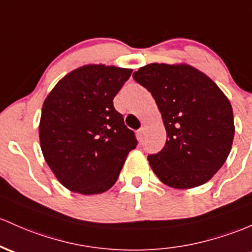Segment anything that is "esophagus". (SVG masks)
<instances>
[{
	"instance_id": "34e87169",
	"label": "esophagus",
	"mask_w": 252,
	"mask_h": 252,
	"mask_svg": "<svg viewBox=\"0 0 252 252\" xmlns=\"http://www.w3.org/2000/svg\"><path fill=\"white\" fill-rule=\"evenodd\" d=\"M137 139H139L140 141L143 139V128H141L137 130Z\"/></svg>"
}]
</instances>
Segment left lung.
I'll return each instance as SVG.
<instances>
[{
  "label": "left lung",
  "mask_w": 252,
  "mask_h": 252,
  "mask_svg": "<svg viewBox=\"0 0 252 252\" xmlns=\"http://www.w3.org/2000/svg\"><path fill=\"white\" fill-rule=\"evenodd\" d=\"M147 88L166 129L165 147L148 156L164 184L191 189L225 164L234 136L233 111L214 81L189 64L151 63L132 74Z\"/></svg>",
  "instance_id": "8db88e82"
}]
</instances>
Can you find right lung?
<instances>
[{"label": "right lung", "mask_w": 252, "mask_h": 252, "mask_svg": "<svg viewBox=\"0 0 252 252\" xmlns=\"http://www.w3.org/2000/svg\"><path fill=\"white\" fill-rule=\"evenodd\" d=\"M131 73L115 65H82L62 77L44 100L41 152L70 191L95 195L109 190L136 147L134 131L112 101Z\"/></svg>", "instance_id": "right-lung-1"}]
</instances>
